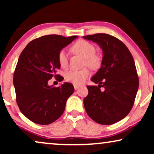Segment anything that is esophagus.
Returning <instances> with one entry per match:
<instances>
[{"label":"esophagus","instance_id":"esophagus-1","mask_svg":"<svg viewBox=\"0 0 154 154\" xmlns=\"http://www.w3.org/2000/svg\"><path fill=\"white\" fill-rule=\"evenodd\" d=\"M79 88H80V86H79V85H74V89H75V90H77V89H79Z\"/></svg>","mask_w":154,"mask_h":154}]
</instances>
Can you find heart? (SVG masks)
<instances>
[{
    "label": "heart",
    "instance_id": "heart-1",
    "mask_svg": "<svg viewBox=\"0 0 154 154\" xmlns=\"http://www.w3.org/2000/svg\"><path fill=\"white\" fill-rule=\"evenodd\" d=\"M73 53L79 54L84 57L83 65L88 66L92 69L100 68L102 62L100 54L96 53V48L93 44L85 40H78L70 48ZM58 62L62 69L68 66V57L64 50H61L58 54ZM90 75L89 69L84 68L79 71H69L65 73L64 78L66 81L74 85H80L85 83Z\"/></svg>",
    "mask_w": 154,
    "mask_h": 154
}]
</instances>
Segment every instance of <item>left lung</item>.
<instances>
[{
	"mask_svg": "<svg viewBox=\"0 0 154 154\" xmlns=\"http://www.w3.org/2000/svg\"><path fill=\"white\" fill-rule=\"evenodd\" d=\"M102 48V66L91 79L83 104L88 115L102 125H111L124 119L133 106L139 78L130 50L117 38L106 33L83 36ZM104 87V90L100 88Z\"/></svg>",
	"mask_w": 154,
	"mask_h": 154,
	"instance_id": "left-lung-1",
	"label": "left lung"
}]
</instances>
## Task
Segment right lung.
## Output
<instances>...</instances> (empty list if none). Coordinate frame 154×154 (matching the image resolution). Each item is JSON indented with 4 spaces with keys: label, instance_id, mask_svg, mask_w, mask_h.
<instances>
[{
    "label": "right lung",
    "instance_id": "obj_1",
    "mask_svg": "<svg viewBox=\"0 0 154 154\" xmlns=\"http://www.w3.org/2000/svg\"><path fill=\"white\" fill-rule=\"evenodd\" d=\"M76 38L44 35L31 41L20 54L13 78L16 101L21 112L33 123L48 125L64 113L74 88L69 83L49 86L48 82L52 77L63 81L57 74L60 69L58 54Z\"/></svg>",
    "mask_w": 154,
    "mask_h": 154
}]
</instances>
